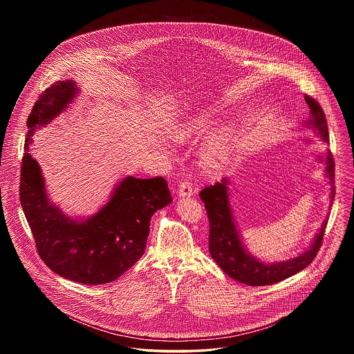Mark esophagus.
<instances>
[{"mask_svg": "<svg viewBox=\"0 0 354 354\" xmlns=\"http://www.w3.org/2000/svg\"><path fill=\"white\" fill-rule=\"evenodd\" d=\"M194 187L189 183V182H183L182 185H179V191H178V195L179 198H191L194 196Z\"/></svg>", "mask_w": 354, "mask_h": 354, "instance_id": "1", "label": "esophagus"}]
</instances>
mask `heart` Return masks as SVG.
Segmentation results:
<instances>
[{"label": "heart", "mask_w": 354, "mask_h": 354, "mask_svg": "<svg viewBox=\"0 0 354 354\" xmlns=\"http://www.w3.org/2000/svg\"><path fill=\"white\" fill-rule=\"evenodd\" d=\"M214 124V117L211 110L201 109L196 113L180 119L169 129V138L175 142L185 143L194 138L205 134Z\"/></svg>", "instance_id": "obj_1"}]
</instances>
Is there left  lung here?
<instances>
[{
    "label": "left lung",
    "mask_w": 354,
    "mask_h": 354,
    "mask_svg": "<svg viewBox=\"0 0 354 354\" xmlns=\"http://www.w3.org/2000/svg\"><path fill=\"white\" fill-rule=\"evenodd\" d=\"M305 102L309 106V119L303 123V127L313 130L320 136L322 142L328 143L329 133L325 114L319 102L305 95ZM325 176L329 180L330 192L329 203L335 201V162L332 153L328 150L325 159ZM230 179L224 178L220 183L205 187L201 192V199L207 209L209 220V253L215 263L230 277L236 281L251 286H270L286 280L305 270L316 257L321 247V241L326 228L328 220H324L320 230L313 237L312 243L296 257L289 260L266 263L250 252L244 243L240 231L237 230L232 207L230 203ZM328 219V218H326Z\"/></svg>",
    "instance_id": "8db88e82"
}]
</instances>
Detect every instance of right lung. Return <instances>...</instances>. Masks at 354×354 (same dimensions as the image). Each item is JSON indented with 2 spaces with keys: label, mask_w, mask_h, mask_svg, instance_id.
I'll use <instances>...</instances> for the list:
<instances>
[{
  "label": "right lung",
  "mask_w": 354,
  "mask_h": 354,
  "mask_svg": "<svg viewBox=\"0 0 354 354\" xmlns=\"http://www.w3.org/2000/svg\"><path fill=\"white\" fill-rule=\"evenodd\" d=\"M81 88L75 81H58L34 103L21 169L19 201L37 251L53 272L84 286L117 280L142 257L152 215L172 202L162 178H123L94 215L73 218L51 202L38 162L29 152L38 129L68 110Z\"/></svg>",
  "instance_id": "1"
}]
</instances>
